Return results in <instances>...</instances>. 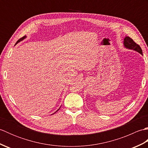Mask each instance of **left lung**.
<instances>
[{
	"instance_id": "8db88e82",
	"label": "left lung",
	"mask_w": 148,
	"mask_h": 148,
	"mask_svg": "<svg viewBox=\"0 0 148 148\" xmlns=\"http://www.w3.org/2000/svg\"><path fill=\"white\" fill-rule=\"evenodd\" d=\"M123 46L125 48L134 50V51H136L143 55V51L140 46L138 45L135 42L134 40L129 37L127 36L124 38Z\"/></svg>"
}]
</instances>
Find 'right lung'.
Instances as JSON below:
<instances>
[{
  "label": "right lung",
  "instance_id": "1",
  "mask_svg": "<svg viewBox=\"0 0 148 148\" xmlns=\"http://www.w3.org/2000/svg\"><path fill=\"white\" fill-rule=\"evenodd\" d=\"M26 37H27V36H25L24 37H22V38H21V39H19V40H18V41L16 42V44H15V45H17V44H18V43H19V42H21V40H23V39H25V38H26ZM59 109H60V108H59ZM59 109H58V110H57V111H58V110H59ZM55 112H54V113H55ZM54 113H53V114H54Z\"/></svg>",
  "mask_w": 148,
  "mask_h": 148
}]
</instances>
